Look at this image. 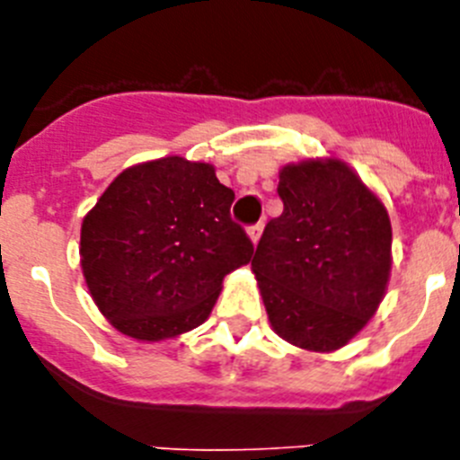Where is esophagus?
<instances>
[{
  "label": "esophagus",
  "instance_id": "34e87169",
  "mask_svg": "<svg viewBox=\"0 0 460 460\" xmlns=\"http://www.w3.org/2000/svg\"><path fill=\"white\" fill-rule=\"evenodd\" d=\"M262 223H255V226H251L249 227V237H251V242L253 243H258V239H260V234H262Z\"/></svg>",
  "mask_w": 460,
  "mask_h": 460
}]
</instances>
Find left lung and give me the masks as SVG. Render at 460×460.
<instances>
[{"instance_id": "obj_1", "label": "left lung", "mask_w": 460, "mask_h": 460, "mask_svg": "<svg viewBox=\"0 0 460 460\" xmlns=\"http://www.w3.org/2000/svg\"><path fill=\"white\" fill-rule=\"evenodd\" d=\"M279 195L283 214L267 223L251 260L270 323L296 348L339 350L387 290L389 214L339 158L286 165Z\"/></svg>"}]
</instances>
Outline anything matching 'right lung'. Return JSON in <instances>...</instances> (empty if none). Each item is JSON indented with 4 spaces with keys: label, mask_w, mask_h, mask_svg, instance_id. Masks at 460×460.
Segmentation results:
<instances>
[{
    "label": "right lung",
    "mask_w": 460,
    "mask_h": 460,
    "mask_svg": "<svg viewBox=\"0 0 460 460\" xmlns=\"http://www.w3.org/2000/svg\"><path fill=\"white\" fill-rule=\"evenodd\" d=\"M233 200L214 165L181 156L117 174L80 230L84 280L112 327L164 341L209 318L226 274L253 255Z\"/></svg>",
    "instance_id": "1"
}]
</instances>
